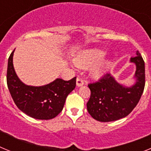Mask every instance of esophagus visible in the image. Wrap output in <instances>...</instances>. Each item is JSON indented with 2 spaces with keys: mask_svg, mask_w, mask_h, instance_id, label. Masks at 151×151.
Returning <instances> with one entry per match:
<instances>
[{
  "mask_svg": "<svg viewBox=\"0 0 151 151\" xmlns=\"http://www.w3.org/2000/svg\"><path fill=\"white\" fill-rule=\"evenodd\" d=\"M76 85L77 86L80 87V86H82L84 85V80L82 79V78H80V77H78L76 79Z\"/></svg>",
  "mask_w": 151,
  "mask_h": 151,
  "instance_id": "34e87169",
  "label": "esophagus"
}]
</instances>
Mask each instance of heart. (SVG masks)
Listing matches in <instances>:
<instances>
[{
  "label": "heart",
  "mask_w": 151,
  "mask_h": 151,
  "mask_svg": "<svg viewBox=\"0 0 151 151\" xmlns=\"http://www.w3.org/2000/svg\"><path fill=\"white\" fill-rule=\"evenodd\" d=\"M104 52L99 49H92V50H87L77 57L76 59V64L78 67L87 69L101 60L104 57ZM106 65V64L105 63L97 65L92 70V75L94 77H99L104 73Z\"/></svg>",
  "instance_id": "heart-1"
}]
</instances>
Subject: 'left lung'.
Segmentation results:
<instances>
[{"instance_id": "obj_1", "label": "left lung", "mask_w": 151, "mask_h": 151, "mask_svg": "<svg viewBox=\"0 0 151 151\" xmlns=\"http://www.w3.org/2000/svg\"><path fill=\"white\" fill-rule=\"evenodd\" d=\"M136 65V83L131 88L124 87L106 73L98 81L89 83L91 96L87 110L99 122H112L127 116L134 110L143 94L145 85V61L139 51L131 58Z\"/></svg>"}]
</instances>
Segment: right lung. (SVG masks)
Returning a JSON list of instances; mask_svg holds the SVG:
<instances>
[{
	"label": "right lung",
	"instance_id": "add662e5",
	"mask_svg": "<svg viewBox=\"0 0 151 151\" xmlns=\"http://www.w3.org/2000/svg\"><path fill=\"white\" fill-rule=\"evenodd\" d=\"M13 50L8 59L6 83L17 107L26 115L37 119H51L63 108L68 94L76 88V77L64 81L57 78L48 85L34 87L21 82L13 64Z\"/></svg>",
	"mask_w": 151,
	"mask_h": 151
}]
</instances>
